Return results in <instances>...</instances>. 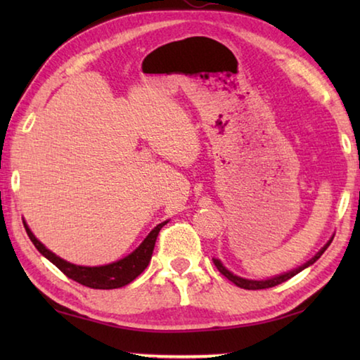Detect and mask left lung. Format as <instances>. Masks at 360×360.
Returning <instances> with one entry per match:
<instances>
[{"mask_svg": "<svg viewBox=\"0 0 360 360\" xmlns=\"http://www.w3.org/2000/svg\"><path fill=\"white\" fill-rule=\"evenodd\" d=\"M332 240H333V236L330 240L327 241V245L321 249V251L314 255L313 259H309L307 264H303L302 266H298V268H295V270H292V271H289V273H283V275H278V276H275V278H270V279H262V281H255V279H245V278H240V276H236V275H233V273L231 271H229L227 268H225L224 265H222V262L219 260V259H212V262H214V265H216V268L219 271L222 273V275L229 279V281H231L235 285H238V288H241V289H248V290H259V289H268V288H275V285H278V284H281V283H284V281H288V279H290V278H294L297 273H300L302 270H304V268L307 266H309V265H313L316 260H318L322 254H324V251L326 249L328 248V245H330L332 243Z\"/></svg>", "mask_w": 360, "mask_h": 360, "instance_id": "obj_1", "label": "left lung"}]
</instances>
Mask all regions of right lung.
Segmentation results:
<instances>
[{
	"mask_svg": "<svg viewBox=\"0 0 360 360\" xmlns=\"http://www.w3.org/2000/svg\"><path fill=\"white\" fill-rule=\"evenodd\" d=\"M168 221L158 224L157 227L152 230L148 236H146L141 245H139L131 254L127 255V257L120 259L117 262H112V264L101 265V266H81V265L70 264V262L60 259L58 255H56L52 251H49V249L42 245L38 238H36V236L32 233V230L28 229L27 222H23V225H25L27 233L34 245V248L38 249L46 259L51 260L60 271H63L66 276L72 279V281H76L82 285H87V288H92V289H117L130 284L133 279H136L139 275H141L144 268L149 265L152 252H154L158 231L162 230V227Z\"/></svg>",
	"mask_w": 360,
	"mask_h": 360,
	"instance_id": "right-lung-1",
	"label": "right lung"
}]
</instances>
